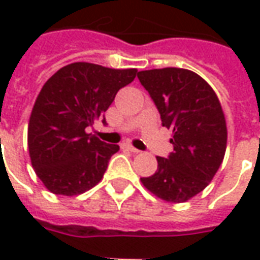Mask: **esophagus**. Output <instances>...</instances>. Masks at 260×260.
Masks as SVG:
<instances>
[{"label":"esophagus","mask_w":260,"mask_h":260,"mask_svg":"<svg viewBox=\"0 0 260 260\" xmlns=\"http://www.w3.org/2000/svg\"><path fill=\"white\" fill-rule=\"evenodd\" d=\"M124 148L128 149V150H129V152H132V153H139V152H141V150H139V149L134 148V146H132V145H131V143H125V145H124Z\"/></svg>","instance_id":"obj_1"}]
</instances>
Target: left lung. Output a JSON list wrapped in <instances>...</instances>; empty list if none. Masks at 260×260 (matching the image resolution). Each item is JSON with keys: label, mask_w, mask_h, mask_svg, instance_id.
<instances>
[{"label": "left lung", "mask_w": 260, "mask_h": 260, "mask_svg": "<svg viewBox=\"0 0 260 260\" xmlns=\"http://www.w3.org/2000/svg\"><path fill=\"white\" fill-rule=\"evenodd\" d=\"M153 100L161 125L173 131V152L157 156V170L143 186L169 203H184L203 191L222 163L226 125L211 87L186 69L166 67L138 73Z\"/></svg>", "instance_id": "1"}]
</instances>
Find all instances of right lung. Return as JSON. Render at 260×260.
Masks as SVG:
<instances>
[{"mask_svg":"<svg viewBox=\"0 0 260 260\" xmlns=\"http://www.w3.org/2000/svg\"><path fill=\"white\" fill-rule=\"evenodd\" d=\"M136 69H108L77 61L57 70L42 87L30 114L28 148L38 177L54 194L76 196L94 187L119 150L87 128L103 118Z\"/></svg>","mask_w":260,"mask_h":260,"instance_id":"right-lung-1","label":"right lung"}]
</instances>
